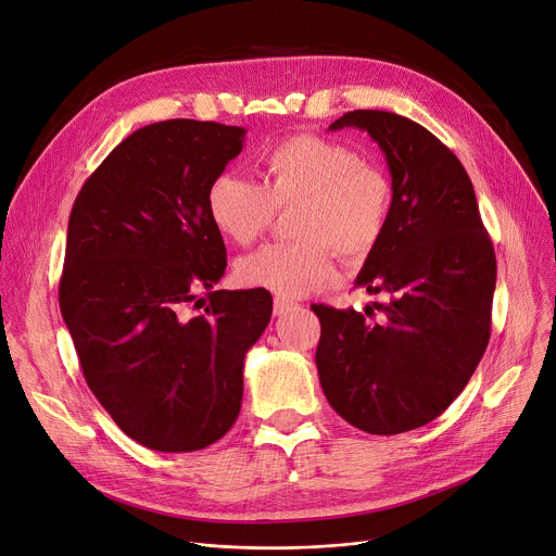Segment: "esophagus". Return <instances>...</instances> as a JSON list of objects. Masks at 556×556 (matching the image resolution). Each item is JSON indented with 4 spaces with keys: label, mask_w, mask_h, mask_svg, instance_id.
Listing matches in <instances>:
<instances>
[{
    "label": "esophagus",
    "mask_w": 556,
    "mask_h": 556,
    "mask_svg": "<svg viewBox=\"0 0 556 556\" xmlns=\"http://www.w3.org/2000/svg\"><path fill=\"white\" fill-rule=\"evenodd\" d=\"M295 308H298V304L288 302V300H281V298H275L273 311H275V315H277V317H281V315H286V313H290V311H295Z\"/></svg>",
    "instance_id": "obj_1"
}]
</instances>
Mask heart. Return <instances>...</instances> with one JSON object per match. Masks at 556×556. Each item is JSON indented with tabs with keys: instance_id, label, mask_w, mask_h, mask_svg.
<instances>
[{
	"instance_id": "heart-1",
	"label": "heart",
	"mask_w": 556,
	"mask_h": 556,
	"mask_svg": "<svg viewBox=\"0 0 556 556\" xmlns=\"http://www.w3.org/2000/svg\"><path fill=\"white\" fill-rule=\"evenodd\" d=\"M300 204L298 243H268L245 254L239 279L281 300H298L338 279L336 252L363 258L381 241L392 210L388 175L346 146L290 137L263 155V185L220 173L207 191V212L225 239L248 245L268 227L277 207Z\"/></svg>"
}]
</instances>
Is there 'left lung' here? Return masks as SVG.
<instances>
[{
    "mask_svg": "<svg viewBox=\"0 0 556 556\" xmlns=\"http://www.w3.org/2000/svg\"><path fill=\"white\" fill-rule=\"evenodd\" d=\"M365 130L392 175V210L356 286L381 317L311 306L315 352L333 410L369 434H399L440 417L469 383L491 336L495 254L462 162L424 126L383 110L342 114L329 130Z\"/></svg>",
    "mask_w": 556,
    "mask_h": 556,
    "instance_id": "obj_1",
    "label": "left lung"
}]
</instances>
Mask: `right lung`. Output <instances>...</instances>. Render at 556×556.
Wrapping results in <instances>:
<instances>
[{"instance_id": "right-lung-1", "label": "right lung", "mask_w": 556, "mask_h": 556, "mask_svg": "<svg viewBox=\"0 0 556 556\" xmlns=\"http://www.w3.org/2000/svg\"><path fill=\"white\" fill-rule=\"evenodd\" d=\"M245 132L193 119L139 128L72 207L58 298L83 376L114 424L160 453L200 451L233 426L245 354L273 315L268 290H214L227 252L207 191ZM189 303L205 308L187 316Z\"/></svg>"}]
</instances>
